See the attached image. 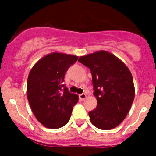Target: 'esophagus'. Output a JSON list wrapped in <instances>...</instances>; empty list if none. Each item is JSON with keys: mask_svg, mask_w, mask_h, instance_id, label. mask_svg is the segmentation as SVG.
Instances as JSON below:
<instances>
[{"mask_svg": "<svg viewBox=\"0 0 156 156\" xmlns=\"http://www.w3.org/2000/svg\"><path fill=\"white\" fill-rule=\"evenodd\" d=\"M79 97H80V100H84V99H86V98H87V94H80L79 95Z\"/></svg>", "mask_w": 156, "mask_h": 156, "instance_id": "esophagus-1", "label": "esophagus"}]
</instances>
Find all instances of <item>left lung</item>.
Returning a JSON list of instances; mask_svg holds the SVG:
<instances>
[{
  "label": "left lung",
  "mask_w": 156,
  "mask_h": 156,
  "mask_svg": "<svg viewBox=\"0 0 156 156\" xmlns=\"http://www.w3.org/2000/svg\"><path fill=\"white\" fill-rule=\"evenodd\" d=\"M78 61L90 69L97 107L89 112L92 124L101 129H113L124 120L135 96L132 74L115 55L98 51Z\"/></svg>",
  "instance_id": "1"
}]
</instances>
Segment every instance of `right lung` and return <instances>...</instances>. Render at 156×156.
Segmentation results:
<instances>
[{"label":"right lung","mask_w":156,"mask_h":156,"mask_svg":"<svg viewBox=\"0 0 156 156\" xmlns=\"http://www.w3.org/2000/svg\"><path fill=\"white\" fill-rule=\"evenodd\" d=\"M78 57L53 52L44 56L31 69L27 95L32 112L43 126L58 129L69 121L79 97L63 84L65 73Z\"/></svg>","instance_id":"add662e5"}]
</instances>
